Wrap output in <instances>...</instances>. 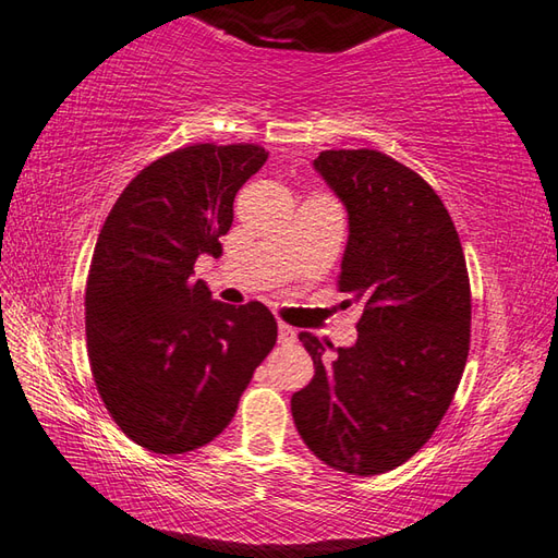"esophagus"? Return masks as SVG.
I'll use <instances>...</instances> for the list:
<instances>
[{"mask_svg": "<svg viewBox=\"0 0 558 558\" xmlns=\"http://www.w3.org/2000/svg\"><path fill=\"white\" fill-rule=\"evenodd\" d=\"M278 340L282 345H292V342L298 340V328H292L288 324H278Z\"/></svg>", "mask_w": 558, "mask_h": 558, "instance_id": "34e87169", "label": "esophagus"}]
</instances>
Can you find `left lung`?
<instances>
[{"label": "left lung", "mask_w": 558, "mask_h": 558, "mask_svg": "<svg viewBox=\"0 0 558 558\" xmlns=\"http://www.w3.org/2000/svg\"><path fill=\"white\" fill-rule=\"evenodd\" d=\"M316 172L348 208L338 290L364 310L357 342L300 333L314 360L292 420L326 465L369 477L410 460L453 400L470 352V278L444 201L386 153L324 150Z\"/></svg>", "instance_id": "obj_1"}]
</instances>
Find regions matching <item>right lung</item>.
I'll return each mask as SVG.
<instances>
[{
	"label": "right lung",
	"mask_w": 558,
	"mask_h": 558,
	"mask_svg": "<svg viewBox=\"0 0 558 558\" xmlns=\"http://www.w3.org/2000/svg\"><path fill=\"white\" fill-rule=\"evenodd\" d=\"M266 160L256 144L172 150L126 184L98 234L86 282L93 381L117 426L153 453L222 434L276 345L264 304H222L192 280L201 254H222L234 196Z\"/></svg>",
	"instance_id": "right-lung-1"
}]
</instances>
